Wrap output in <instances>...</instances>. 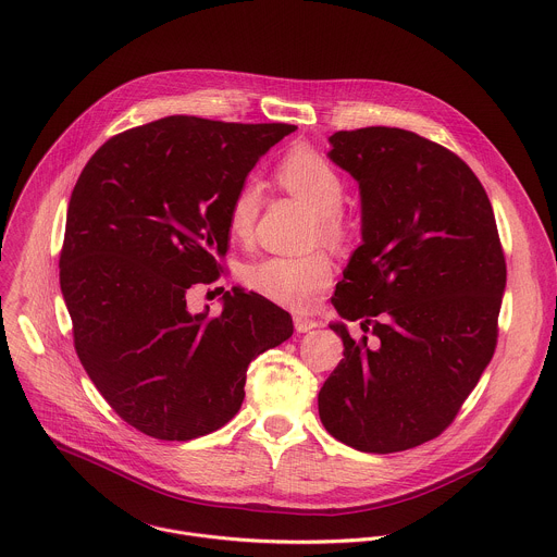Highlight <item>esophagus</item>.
Instances as JSON below:
<instances>
[{"label": "esophagus", "mask_w": 557, "mask_h": 557, "mask_svg": "<svg viewBox=\"0 0 557 557\" xmlns=\"http://www.w3.org/2000/svg\"><path fill=\"white\" fill-rule=\"evenodd\" d=\"M293 321H295V330L299 334H306V332H310V330H314L319 325L314 319H308V317H301V314H295Z\"/></svg>", "instance_id": "34e87169"}]
</instances>
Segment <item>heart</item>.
<instances>
[{
	"label": "heart",
	"instance_id": "heart-1",
	"mask_svg": "<svg viewBox=\"0 0 557 557\" xmlns=\"http://www.w3.org/2000/svg\"><path fill=\"white\" fill-rule=\"evenodd\" d=\"M277 184L312 208L310 238L341 245L347 238V219L341 208L345 182L336 166L312 147L290 149L275 169ZM262 210V186L245 180L227 210V227L236 240H249ZM334 262L325 249L301 256H267L245 271V282L267 299L286 308L306 310L327 288Z\"/></svg>",
	"mask_w": 557,
	"mask_h": 557
}]
</instances>
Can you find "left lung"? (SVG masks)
Wrapping results in <instances>:
<instances>
[{"instance_id":"left-lung-1","label":"left lung","mask_w":557,"mask_h":557,"mask_svg":"<svg viewBox=\"0 0 557 557\" xmlns=\"http://www.w3.org/2000/svg\"><path fill=\"white\" fill-rule=\"evenodd\" d=\"M330 143L362 195V245L332 304L364 336L332 325L345 358L319 417L358 451L397 454L441 436L488 367L506 256L482 182L447 147L384 125Z\"/></svg>"}]
</instances>
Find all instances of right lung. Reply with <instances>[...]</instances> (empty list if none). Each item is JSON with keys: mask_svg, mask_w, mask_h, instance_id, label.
<instances>
[{"mask_svg": "<svg viewBox=\"0 0 557 557\" xmlns=\"http://www.w3.org/2000/svg\"><path fill=\"white\" fill-rule=\"evenodd\" d=\"M295 129L173 114L108 138L75 182L60 251L73 345L108 406L151 438L223 428L249 362L293 336L258 293L227 290L221 317L190 314L186 293L219 280L236 188Z\"/></svg>", "mask_w": 557, "mask_h": 557, "instance_id": "add662e5", "label": "right lung"}]
</instances>
